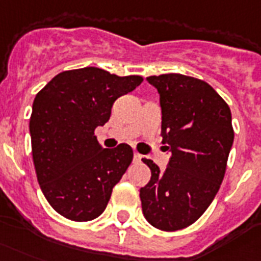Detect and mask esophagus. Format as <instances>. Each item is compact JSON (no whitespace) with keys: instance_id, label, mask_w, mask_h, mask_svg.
Listing matches in <instances>:
<instances>
[{"instance_id":"obj_1","label":"esophagus","mask_w":261,"mask_h":261,"mask_svg":"<svg viewBox=\"0 0 261 261\" xmlns=\"http://www.w3.org/2000/svg\"><path fill=\"white\" fill-rule=\"evenodd\" d=\"M141 159H142V155H140V153H134V162H141Z\"/></svg>"}]
</instances>
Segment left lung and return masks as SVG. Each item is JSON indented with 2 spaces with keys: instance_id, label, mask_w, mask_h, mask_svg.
Listing matches in <instances>:
<instances>
[{
  "instance_id": "left-lung-1",
  "label": "left lung",
  "mask_w": 261,
  "mask_h": 261,
  "mask_svg": "<svg viewBox=\"0 0 261 261\" xmlns=\"http://www.w3.org/2000/svg\"><path fill=\"white\" fill-rule=\"evenodd\" d=\"M160 96L162 137L171 158L160 170L150 159L140 190L142 213L155 228L177 231L206 212L225 174L233 142L231 111L213 87L178 73L146 79Z\"/></svg>"
}]
</instances>
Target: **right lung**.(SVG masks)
I'll use <instances>...</instances> for the list:
<instances>
[{"mask_svg":"<svg viewBox=\"0 0 261 261\" xmlns=\"http://www.w3.org/2000/svg\"><path fill=\"white\" fill-rule=\"evenodd\" d=\"M142 80L83 67L57 74L34 98L29 127L36 174L48 203L63 217L90 221L106 209L133 149L103 148L94 131L109 120L116 99Z\"/></svg>","mask_w":261,"mask_h":261,"instance_id":"right-lung-1","label":"right lung"}]
</instances>
